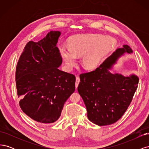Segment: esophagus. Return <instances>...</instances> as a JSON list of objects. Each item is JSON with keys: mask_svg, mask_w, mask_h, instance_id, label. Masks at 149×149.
Instances as JSON below:
<instances>
[{"mask_svg": "<svg viewBox=\"0 0 149 149\" xmlns=\"http://www.w3.org/2000/svg\"><path fill=\"white\" fill-rule=\"evenodd\" d=\"M80 81V79H79V76H76V88H77L78 86V84Z\"/></svg>", "mask_w": 149, "mask_h": 149, "instance_id": "obj_1", "label": "esophagus"}]
</instances>
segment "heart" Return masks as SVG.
Returning a JSON list of instances; mask_svg holds the SVG:
<instances>
[{
  "label": "heart",
  "mask_w": 149,
  "mask_h": 149,
  "mask_svg": "<svg viewBox=\"0 0 149 149\" xmlns=\"http://www.w3.org/2000/svg\"><path fill=\"white\" fill-rule=\"evenodd\" d=\"M68 47L61 45L59 52L68 69L73 68L76 56H81L84 68L94 70L116 45V40L101 34H78L71 36L67 41Z\"/></svg>",
  "instance_id": "b5f03b06"
}]
</instances>
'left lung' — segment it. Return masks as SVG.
<instances>
[{
  "label": "left lung",
  "mask_w": 149,
  "mask_h": 149,
  "mask_svg": "<svg viewBox=\"0 0 149 149\" xmlns=\"http://www.w3.org/2000/svg\"><path fill=\"white\" fill-rule=\"evenodd\" d=\"M125 53H133L127 45L117 49L94 71L79 75L78 93L86 107L88 118L96 125H110L120 119L137 88L136 75L124 76L110 71Z\"/></svg>",
  "instance_id": "left-lung-1"
}]
</instances>
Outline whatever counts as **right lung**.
<instances>
[{
    "label": "right lung",
    "mask_w": 149,
    "mask_h": 149,
    "mask_svg": "<svg viewBox=\"0 0 149 149\" xmlns=\"http://www.w3.org/2000/svg\"><path fill=\"white\" fill-rule=\"evenodd\" d=\"M61 35L51 31L38 42L26 43L15 72L22 110L42 124H52L61 116L64 104L75 90V76L58 69L62 58L56 47Z\"/></svg>",
    "instance_id": "obj_1"
}]
</instances>
